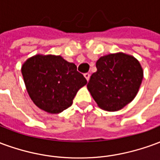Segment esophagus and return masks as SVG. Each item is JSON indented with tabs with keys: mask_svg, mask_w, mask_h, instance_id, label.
<instances>
[{
	"mask_svg": "<svg viewBox=\"0 0 160 160\" xmlns=\"http://www.w3.org/2000/svg\"><path fill=\"white\" fill-rule=\"evenodd\" d=\"M84 76H85V78H86L87 81H88V80H89V79H90V73H86L85 74H84Z\"/></svg>",
	"mask_w": 160,
	"mask_h": 160,
	"instance_id": "obj_1",
	"label": "esophagus"
}]
</instances>
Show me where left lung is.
Segmentation results:
<instances>
[{"instance_id":"left-lung-1","label":"left lung","mask_w":160,"mask_h":160,"mask_svg":"<svg viewBox=\"0 0 160 160\" xmlns=\"http://www.w3.org/2000/svg\"><path fill=\"white\" fill-rule=\"evenodd\" d=\"M96 68L87 87L102 110L120 111L137 95L143 68L135 57L122 52L109 54L98 60Z\"/></svg>"}]
</instances>
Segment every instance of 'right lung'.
<instances>
[{"label": "right lung", "instance_id": "add662e5", "mask_svg": "<svg viewBox=\"0 0 160 160\" xmlns=\"http://www.w3.org/2000/svg\"><path fill=\"white\" fill-rule=\"evenodd\" d=\"M21 73L31 99L50 114L70 107L77 92L87 83L74 63L55 55L30 57L23 63Z\"/></svg>", "mask_w": 160, "mask_h": 160}]
</instances>
